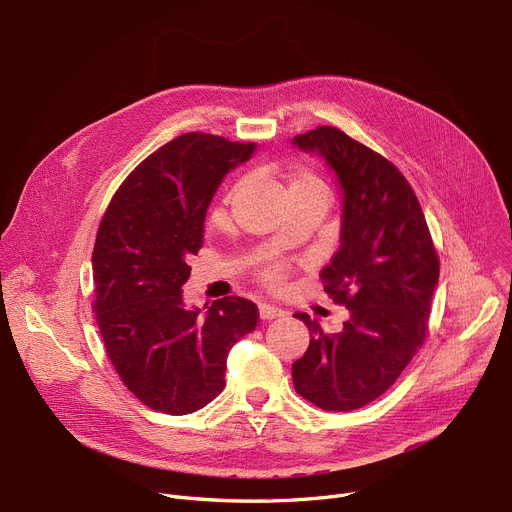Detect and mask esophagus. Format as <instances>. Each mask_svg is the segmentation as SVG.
<instances>
[{
	"label": "esophagus",
	"mask_w": 512,
	"mask_h": 512,
	"mask_svg": "<svg viewBox=\"0 0 512 512\" xmlns=\"http://www.w3.org/2000/svg\"><path fill=\"white\" fill-rule=\"evenodd\" d=\"M283 316V310L273 306V304H267V302H261L259 304V318L261 320H273V318H279Z\"/></svg>",
	"instance_id": "34e87169"
}]
</instances>
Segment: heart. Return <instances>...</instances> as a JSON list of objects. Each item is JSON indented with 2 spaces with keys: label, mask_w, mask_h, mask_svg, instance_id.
Returning a JSON list of instances; mask_svg holds the SVG:
<instances>
[{
  "label": "heart",
  "mask_w": 512,
  "mask_h": 512,
  "mask_svg": "<svg viewBox=\"0 0 512 512\" xmlns=\"http://www.w3.org/2000/svg\"><path fill=\"white\" fill-rule=\"evenodd\" d=\"M289 190H320L324 192V184L318 176H314L308 170H300L289 180ZM277 273H271V279H275Z\"/></svg>",
  "instance_id": "obj_1"
}]
</instances>
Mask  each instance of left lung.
Instances as JSON below:
<instances>
[{"label": "left lung", "instance_id": "left-lung-1", "mask_svg": "<svg viewBox=\"0 0 512 512\" xmlns=\"http://www.w3.org/2000/svg\"><path fill=\"white\" fill-rule=\"evenodd\" d=\"M291 143L336 174L340 249L320 277L348 310L334 334L294 314L308 326L310 346L291 364V377L320 409L352 411L381 397L421 348L440 261L415 192L389 160L328 125Z\"/></svg>", "mask_w": 512, "mask_h": 512}]
</instances>
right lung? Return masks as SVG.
Segmentation results:
<instances>
[{"label":"right lung","instance_id":"right-lung-1","mask_svg":"<svg viewBox=\"0 0 512 512\" xmlns=\"http://www.w3.org/2000/svg\"><path fill=\"white\" fill-rule=\"evenodd\" d=\"M257 145L184 133L145 158L115 192L93 249L97 324L125 387L150 409L186 415L225 389L227 356L257 326V306L231 296L186 308L188 257L223 178Z\"/></svg>","mask_w":512,"mask_h":512}]
</instances>
